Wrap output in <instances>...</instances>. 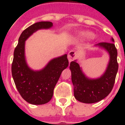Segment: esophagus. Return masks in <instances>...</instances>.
<instances>
[{
  "mask_svg": "<svg viewBox=\"0 0 125 125\" xmlns=\"http://www.w3.org/2000/svg\"><path fill=\"white\" fill-rule=\"evenodd\" d=\"M77 56H78V54H77L76 52L74 51H70L68 54V60L69 61V62L74 60V59L76 58Z\"/></svg>",
  "mask_w": 125,
  "mask_h": 125,
  "instance_id": "34e87169",
  "label": "esophagus"
}]
</instances>
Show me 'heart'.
<instances>
[{
  "instance_id": "b5f03b06",
  "label": "heart",
  "mask_w": 125,
  "mask_h": 125,
  "mask_svg": "<svg viewBox=\"0 0 125 125\" xmlns=\"http://www.w3.org/2000/svg\"><path fill=\"white\" fill-rule=\"evenodd\" d=\"M93 33L90 32H82L80 34V36L81 38H89L93 36Z\"/></svg>"
}]
</instances>
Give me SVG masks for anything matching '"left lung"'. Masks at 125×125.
<instances>
[{"label": "left lung", "instance_id": "obj_1", "mask_svg": "<svg viewBox=\"0 0 125 125\" xmlns=\"http://www.w3.org/2000/svg\"><path fill=\"white\" fill-rule=\"evenodd\" d=\"M112 41L114 42L113 38ZM97 45L106 49L110 56L106 71L101 78L89 79L83 74L80 65L76 61L71 62L70 63L69 67L74 85V97L81 103L90 104L103 100L109 95L114 85L118 71L116 47L112 42H101Z\"/></svg>", "mask_w": 125, "mask_h": 125}]
</instances>
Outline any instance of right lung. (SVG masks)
I'll return each instance as SVG.
<instances>
[{"label":"right lung","mask_w":125,"mask_h":125,"mask_svg":"<svg viewBox=\"0 0 125 125\" xmlns=\"http://www.w3.org/2000/svg\"><path fill=\"white\" fill-rule=\"evenodd\" d=\"M52 22L42 21L34 23L22 32L13 53L11 73L15 84L22 99L32 104H46L51 101L56 84L62 72L68 67L67 55L52 60L40 71L31 70L24 58L25 41L36 30L49 28Z\"/></svg>","instance_id":"1"}]
</instances>
